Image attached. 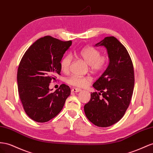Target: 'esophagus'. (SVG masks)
<instances>
[{
  "label": "esophagus",
  "mask_w": 153,
  "mask_h": 153,
  "mask_svg": "<svg viewBox=\"0 0 153 153\" xmlns=\"http://www.w3.org/2000/svg\"><path fill=\"white\" fill-rule=\"evenodd\" d=\"M81 91V89L80 88H74L71 89V91L72 92H75V93H78V92H80Z\"/></svg>",
  "instance_id": "obj_1"
}]
</instances>
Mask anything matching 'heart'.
<instances>
[{
	"mask_svg": "<svg viewBox=\"0 0 153 153\" xmlns=\"http://www.w3.org/2000/svg\"><path fill=\"white\" fill-rule=\"evenodd\" d=\"M100 50L91 46H86L78 52V55L86 64L89 65L90 71L96 73L102 71L107 64V56L105 55L100 56ZM71 62V55L68 54L63 56L60 61L62 71L64 73L68 72ZM90 81L91 78L88 76H82L75 75H71L67 79V82L69 84L79 88L85 86Z\"/></svg>",
	"mask_w": 153,
	"mask_h": 153,
	"instance_id": "1",
	"label": "heart"
}]
</instances>
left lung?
Instances as JSON below:
<instances>
[{
    "label": "left lung",
    "instance_id": "8db88e82",
    "mask_svg": "<svg viewBox=\"0 0 153 153\" xmlns=\"http://www.w3.org/2000/svg\"><path fill=\"white\" fill-rule=\"evenodd\" d=\"M94 46L107 49L109 62L93 85L100 92L91 94L84 112L93 124L106 127L118 122L129 105L134 85V68L126 48L114 36H107Z\"/></svg>",
    "mask_w": 153,
    "mask_h": 153
}]
</instances>
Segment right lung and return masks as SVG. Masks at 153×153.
<instances>
[{
    "label": "right lung",
    "instance_id": "obj_1",
    "mask_svg": "<svg viewBox=\"0 0 153 153\" xmlns=\"http://www.w3.org/2000/svg\"><path fill=\"white\" fill-rule=\"evenodd\" d=\"M72 42L51 36L42 37L24 53L17 71L18 91L27 116L37 122H46L62 109L71 89L62 84L55 92L49 84L60 75V61Z\"/></svg>",
    "mask_w": 153,
    "mask_h": 153
}]
</instances>
